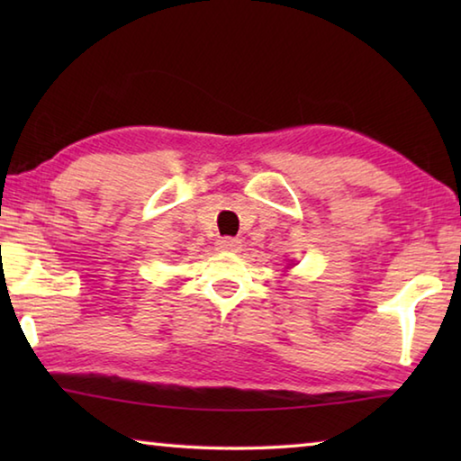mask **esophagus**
<instances>
[{
  "label": "esophagus",
  "mask_w": 461,
  "mask_h": 461,
  "mask_svg": "<svg viewBox=\"0 0 461 461\" xmlns=\"http://www.w3.org/2000/svg\"><path fill=\"white\" fill-rule=\"evenodd\" d=\"M217 249H221V252H240L241 249V241L236 238H220L215 241Z\"/></svg>",
  "instance_id": "obj_1"
}]
</instances>
